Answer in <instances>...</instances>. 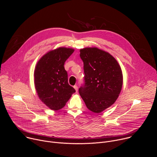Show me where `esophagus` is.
Listing matches in <instances>:
<instances>
[{
    "label": "esophagus",
    "instance_id": "esophagus-1",
    "mask_svg": "<svg viewBox=\"0 0 157 157\" xmlns=\"http://www.w3.org/2000/svg\"><path fill=\"white\" fill-rule=\"evenodd\" d=\"M73 87L75 89L76 92L77 93V92H78V86H76V85H75V86H73Z\"/></svg>",
    "mask_w": 157,
    "mask_h": 157
}]
</instances>
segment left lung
Instances as JSON below:
<instances>
[{
	"mask_svg": "<svg viewBox=\"0 0 157 157\" xmlns=\"http://www.w3.org/2000/svg\"><path fill=\"white\" fill-rule=\"evenodd\" d=\"M84 83L79 93L88 109L100 113L113 105L121 93L123 76L117 60L98 48L80 50Z\"/></svg>",
	"mask_w": 157,
	"mask_h": 157,
	"instance_id": "obj_1",
	"label": "left lung"
}]
</instances>
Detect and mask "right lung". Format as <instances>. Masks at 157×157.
I'll use <instances>...</instances> for the list:
<instances>
[{"mask_svg":"<svg viewBox=\"0 0 157 157\" xmlns=\"http://www.w3.org/2000/svg\"><path fill=\"white\" fill-rule=\"evenodd\" d=\"M73 52L72 48H58L43 55L36 65L34 82L36 93L52 110L62 109L76 92L68 84V73L64 67Z\"/></svg>","mask_w":157,"mask_h":157,"instance_id":"1","label":"right lung"}]
</instances>
